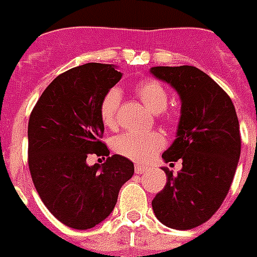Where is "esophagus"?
<instances>
[{
    "mask_svg": "<svg viewBox=\"0 0 257 257\" xmlns=\"http://www.w3.org/2000/svg\"><path fill=\"white\" fill-rule=\"evenodd\" d=\"M135 169H136V173H145V172H148V168H147L145 165H140V164H137Z\"/></svg>",
    "mask_w": 257,
    "mask_h": 257,
    "instance_id": "esophagus-1",
    "label": "esophagus"
}]
</instances>
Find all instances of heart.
Masks as SVG:
<instances>
[{"instance_id":"heart-1","label":"heart","mask_w":257,"mask_h":257,"mask_svg":"<svg viewBox=\"0 0 257 257\" xmlns=\"http://www.w3.org/2000/svg\"><path fill=\"white\" fill-rule=\"evenodd\" d=\"M137 97L149 112L161 113L168 105V93L163 84L155 80H145L135 88ZM120 106L118 89H110L100 105L101 120L105 126L114 128L117 125V112ZM165 140L160 133H124L113 140V151L133 161H147L164 147Z\"/></svg>"}]
</instances>
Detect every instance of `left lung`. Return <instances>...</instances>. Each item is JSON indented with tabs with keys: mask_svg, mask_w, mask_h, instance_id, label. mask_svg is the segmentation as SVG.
Here are the masks:
<instances>
[{
	"mask_svg": "<svg viewBox=\"0 0 257 257\" xmlns=\"http://www.w3.org/2000/svg\"><path fill=\"white\" fill-rule=\"evenodd\" d=\"M149 72L180 97L176 139L165 163L183 160L177 175L163 167L167 184L152 201L155 216L173 229H191L213 216L225 199L240 159V126L227 93L195 66H153Z\"/></svg>",
	"mask_w": 257,
	"mask_h": 257,
	"instance_id": "obj_1",
	"label": "left lung"
}]
</instances>
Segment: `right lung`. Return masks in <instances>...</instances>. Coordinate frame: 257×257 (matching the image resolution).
Instances as JSON below:
<instances>
[{
    "label": "right lung",
    "mask_w": 257,
    "mask_h": 257,
    "mask_svg": "<svg viewBox=\"0 0 257 257\" xmlns=\"http://www.w3.org/2000/svg\"><path fill=\"white\" fill-rule=\"evenodd\" d=\"M122 77L116 65L89 62L60 74L37 101L28 125L29 169L50 213L74 229L108 217L121 187L135 173L126 157L113 155L88 165L89 153L108 151L100 105ZM109 156V155H108Z\"/></svg>",
    "instance_id": "add662e5"
}]
</instances>
